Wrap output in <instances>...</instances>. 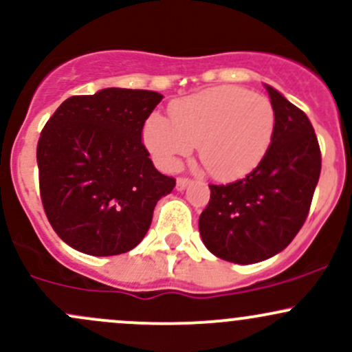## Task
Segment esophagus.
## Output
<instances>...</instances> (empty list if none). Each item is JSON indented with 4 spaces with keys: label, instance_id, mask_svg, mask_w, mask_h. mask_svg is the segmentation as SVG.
I'll use <instances>...</instances> for the list:
<instances>
[{
    "label": "esophagus",
    "instance_id": "34e87169",
    "mask_svg": "<svg viewBox=\"0 0 352 352\" xmlns=\"http://www.w3.org/2000/svg\"><path fill=\"white\" fill-rule=\"evenodd\" d=\"M188 185H190V180L188 179H177V190L179 192H182V190H185V188L188 187Z\"/></svg>",
    "mask_w": 352,
    "mask_h": 352
}]
</instances>
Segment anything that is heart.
Listing matches in <instances>:
<instances>
[{
	"instance_id": "b5f03b06",
	"label": "heart",
	"mask_w": 352,
	"mask_h": 352,
	"mask_svg": "<svg viewBox=\"0 0 352 352\" xmlns=\"http://www.w3.org/2000/svg\"><path fill=\"white\" fill-rule=\"evenodd\" d=\"M170 118L150 115L144 144L165 172H175L199 146V158L212 177L230 182L252 172L267 153L276 130V111L265 96L241 87H219L179 100Z\"/></svg>"
}]
</instances>
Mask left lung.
<instances>
[{"label": "left lung", "instance_id": "8db88e82", "mask_svg": "<svg viewBox=\"0 0 352 352\" xmlns=\"http://www.w3.org/2000/svg\"><path fill=\"white\" fill-rule=\"evenodd\" d=\"M276 111V130L261 164L245 179L208 185L210 200L199 230L214 256L234 264L274 257L302 227L320 175V150L302 110L264 85Z\"/></svg>", "mask_w": 352, "mask_h": 352}]
</instances>
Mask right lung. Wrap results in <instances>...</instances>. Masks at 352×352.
Listing matches in <instances>:
<instances>
[{
    "label": "right lung",
    "instance_id": "1",
    "mask_svg": "<svg viewBox=\"0 0 352 352\" xmlns=\"http://www.w3.org/2000/svg\"><path fill=\"white\" fill-rule=\"evenodd\" d=\"M164 95L103 88L69 96L46 122L36 160L46 217L69 247L105 257L137 247L153 208L175 187L142 144Z\"/></svg>",
    "mask_w": 352,
    "mask_h": 352
}]
</instances>
